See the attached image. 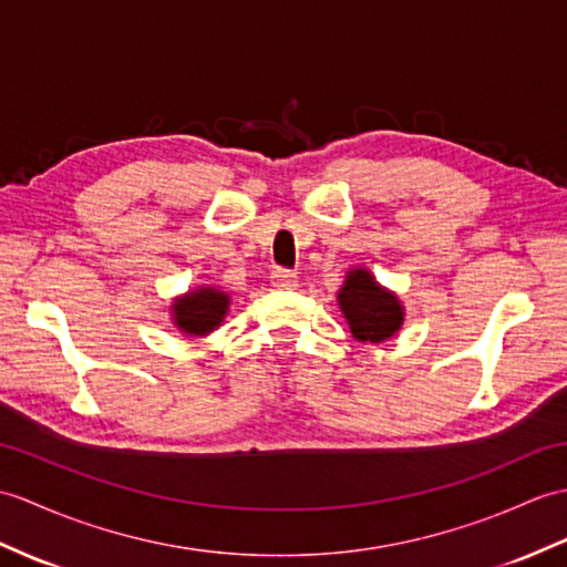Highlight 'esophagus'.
I'll list each match as a JSON object with an SVG mask.
<instances>
[{"label": "esophagus", "instance_id": "1", "mask_svg": "<svg viewBox=\"0 0 567 567\" xmlns=\"http://www.w3.org/2000/svg\"><path fill=\"white\" fill-rule=\"evenodd\" d=\"M270 282L278 289H295L299 285L297 272H292V270H272Z\"/></svg>", "mask_w": 567, "mask_h": 567}]
</instances>
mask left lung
<instances>
[{
    "label": "left lung",
    "instance_id": "obj_1",
    "mask_svg": "<svg viewBox=\"0 0 567 567\" xmlns=\"http://www.w3.org/2000/svg\"><path fill=\"white\" fill-rule=\"evenodd\" d=\"M338 307L360 343H386L401 331L405 309L393 289L381 285L370 268H350L338 289Z\"/></svg>",
    "mask_w": 567,
    "mask_h": 567
}]
</instances>
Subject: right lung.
Returning a JSON list of instances; mask_svg holds the SVG:
<instances>
[{"label":"right lung","instance_id":"1","mask_svg":"<svg viewBox=\"0 0 567 567\" xmlns=\"http://www.w3.org/2000/svg\"><path fill=\"white\" fill-rule=\"evenodd\" d=\"M229 305L231 299L224 289L215 285H200L174 297L168 316L171 323H174L183 336L205 338L224 323Z\"/></svg>","mask_w":567,"mask_h":567}]
</instances>
